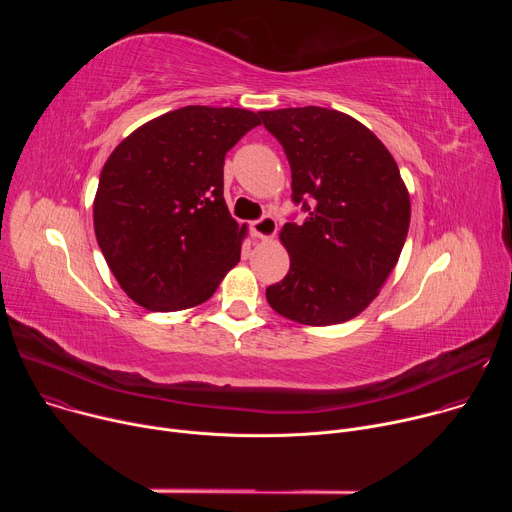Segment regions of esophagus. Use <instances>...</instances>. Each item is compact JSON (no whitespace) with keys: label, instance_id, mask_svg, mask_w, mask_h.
I'll list each match as a JSON object with an SVG mask.
<instances>
[{"label":"esophagus","instance_id":"obj_1","mask_svg":"<svg viewBox=\"0 0 512 512\" xmlns=\"http://www.w3.org/2000/svg\"><path fill=\"white\" fill-rule=\"evenodd\" d=\"M251 233L257 239H273L277 233V223L273 216H261L259 221L251 223Z\"/></svg>","mask_w":512,"mask_h":512}]
</instances>
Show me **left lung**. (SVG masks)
I'll list each match as a JSON object with an SVG mask.
<instances>
[{"label": "left lung", "mask_w": 512, "mask_h": 512, "mask_svg": "<svg viewBox=\"0 0 512 512\" xmlns=\"http://www.w3.org/2000/svg\"><path fill=\"white\" fill-rule=\"evenodd\" d=\"M259 115L283 145L294 202L310 214L279 231L289 271L267 287V302L306 326L348 322L379 296L407 239L411 202L397 162L342 111L310 105Z\"/></svg>", "instance_id": "8db88e82"}]
</instances>
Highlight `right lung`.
<instances>
[{"mask_svg": "<svg viewBox=\"0 0 512 512\" xmlns=\"http://www.w3.org/2000/svg\"><path fill=\"white\" fill-rule=\"evenodd\" d=\"M259 115L188 105L129 133L103 166L93 223L125 294L145 310L204 304L239 263L247 225L231 216L223 166Z\"/></svg>", "mask_w": 512, "mask_h": 512, "instance_id": "obj_1", "label": "right lung"}]
</instances>
